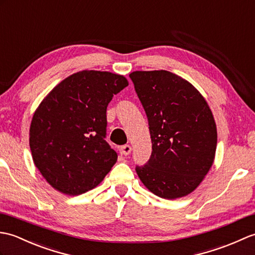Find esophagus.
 <instances>
[{
	"instance_id": "esophagus-1",
	"label": "esophagus",
	"mask_w": 255,
	"mask_h": 255,
	"mask_svg": "<svg viewBox=\"0 0 255 255\" xmlns=\"http://www.w3.org/2000/svg\"><path fill=\"white\" fill-rule=\"evenodd\" d=\"M131 151H132V147L129 145H123L121 147V152H122V155H124V156L129 155V154H131Z\"/></svg>"
}]
</instances>
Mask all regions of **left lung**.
Wrapping results in <instances>:
<instances>
[{
    "label": "left lung",
    "mask_w": 255,
    "mask_h": 255,
    "mask_svg": "<svg viewBox=\"0 0 255 255\" xmlns=\"http://www.w3.org/2000/svg\"><path fill=\"white\" fill-rule=\"evenodd\" d=\"M148 119L151 155L136 166L151 193L166 200L193 192L213 166L217 128L205 98L184 78L165 70L129 74Z\"/></svg>",
    "instance_id": "1"
}]
</instances>
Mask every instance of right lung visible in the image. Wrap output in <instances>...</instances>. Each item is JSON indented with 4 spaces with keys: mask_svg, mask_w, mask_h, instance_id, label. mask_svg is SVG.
Segmentation results:
<instances>
[{
    "mask_svg": "<svg viewBox=\"0 0 255 255\" xmlns=\"http://www.w3.org/2000/svg\"><path fill=\"white\" fill-rule=\"evenodd\" d=\"M128 85L123 75L85 70L59 83L38 106L29 146L33 163L53 189L80 195L111 170L118 154L105 139L107 107Z\"/></svg>",
    "mask_w": 255,
    "mask_h": 255,
    "instance_id": "1",
    "label": "right lung"
}]
</instances>
